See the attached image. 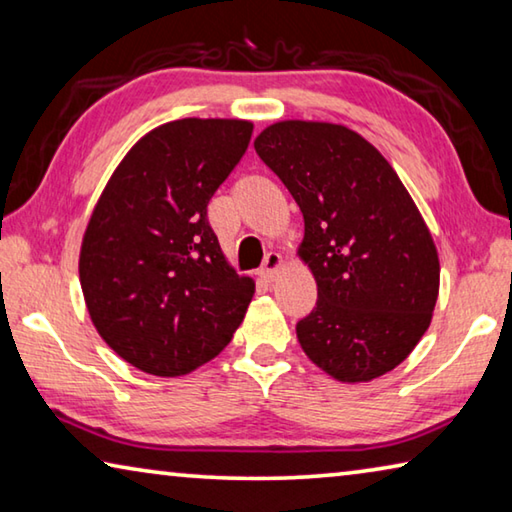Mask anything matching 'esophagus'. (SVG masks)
Instances as JSON below:
<instances>
[{"instance_id": "obj_1", "label": "esophagus", "mask_w": 512, "mask_h": 512, "mask_svg": "<svg viewBox=\"0 0 512 512\" xmlns=\"http://www.w3.org/2000/svg\"><path fill=\"white\" fill-rule=\"evenodd\" d=\"M280 266H282V255L280 253H268L264 257L262 268H259V277H262V280H266V282H273L277 277V271H280Z\"/></svg>"}]
</instances>
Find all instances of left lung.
<instances>
[{
  "mask_svg": "<svg viewBox=\"0 0 512 512\" xmlns=\"http://www.w3.org/2000/svg\"><path fill=\"white\" fill-rule=\"evenodd\" d=\"M255 151L305 219L298 255L318 300L296 325L307 357L339 381H370L409 357L431 323L440 264L427 223L375 146L325 121H277Z\"/></svg>",
  "mask_w": 512,
  "mask_h": 512,
  "instance_id": "left-lung-1",
  "label": "left lung"
}]
</instances>
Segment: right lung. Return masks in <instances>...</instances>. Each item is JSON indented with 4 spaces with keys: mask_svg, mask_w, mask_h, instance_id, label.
Wrapping results in <instances>:
<instances>
[{
    "mask_svg": "<svg viewBox=\"0 0 512 512\" xmlns=\"http://www.w3.org/2000/svg\"><path fill=\"white\" fill-rule=\"evenodd\" d=\"M253 124L178 119L137 142L85 230L79 275L90 318L121 359L180 377L230 343L255 282L221 253L207 203L246 153Z\"/></svg>",
    "mask_w": 512,
    "mask_h": 512,
    "instance_id": "right-lung-1",
    "label": "right lung"
}]
</instances>
